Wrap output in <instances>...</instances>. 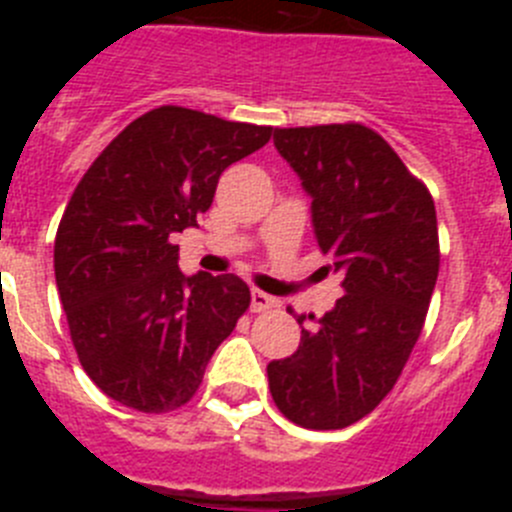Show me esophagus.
<instances>
[{
    "instance_id": "obj_1",
    "label": "esophagus",
    "mask_w": 512,
    "mask_h": 512,
    "mask_svg": "<svg viewBox=\"0 0 512 512\" xmlns=\"http://www.w3.org/2000/svg\"><path fill=\"white\" fill-rule=\"evenodd\" d=\"M274 305H277V302H274V297H269L266 292H261V289H251V310L253 312H264Z\"/></svg>"
}]
</instances>
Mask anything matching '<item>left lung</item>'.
<instances>
[{"label": "left lung", "instance_id": "left-lung-1", "mask_svg": "<svg viewBox=\"0 0 512 512\" xmlns=\"http://www.w3.org/2000/svg\"><path fill=\"white\" fill-rule=\"evenodd\" d=\"M274 148L312 200L325 269L341 271L346 295L318 325L297 318L300 346L266 366L269 390L302 428H346L395 387L423 330L438 279L436 207L364 125L277 128Z\"/></svg>", "mask_w": 512, "mask_h": 512}]
</instances>
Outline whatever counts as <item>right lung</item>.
I'll return each instance as SVG.
<instances>
[{"mask_svg": "<svg viewBox=\"0 0 512 512\" xmlns=\"http://www.w3.org/2000/svg\"><path fill=\"white\" fill-rule=\"evenodd\" d=\"M271 128L158 107L97 156L66 205L53 266L71 341L107 397L140 413L192 400L251 292L235 274H184L174 235L197 228L217 179Z\"/></svg>", "mask_w": 512, "mask_h": 512, "instance_id": "add662e5", "label": "right lung"}]
</instances>
